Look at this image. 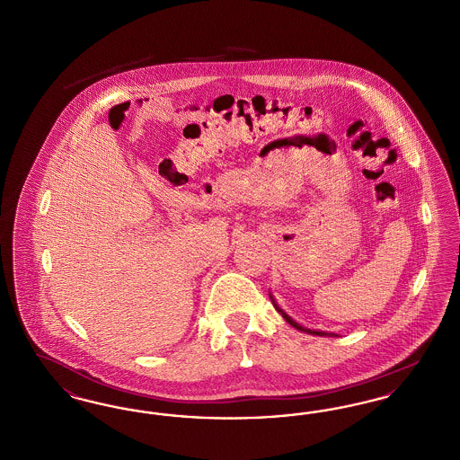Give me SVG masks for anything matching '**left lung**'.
I'll list each match as a JSON object with an SVG mask.
<instances>
[{
	"mask_svg": "<svg viewBox=\"0 0 460 460\" xmlns=\"http://www.w3.org/2000/svg\"><path fill=\"white\" fill-rule=\"evenodd\" d=\"M269 296H270V302H272L274 308H276V310H278V312L283 315V319H285L286 323H288V324H291L293 328L298 329V331H302V332H306V334H314V336H336L334 332H326V331H315V329H306L304 328V326H300L296 321H293V319H291V317L286 314L285 310H283L281 306L276 304V300H274V296H272V295H269Z\"/></svg>",
	"mask_w": 460,
	"mask_h": 460,
	"instance_id": "obj_1",
	"label": "left lung"
}]
</instances>
